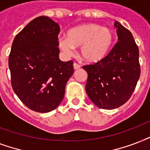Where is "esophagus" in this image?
<instances>
[{
    "label": "esophagus",
    "instance_id": "obj_1",
    "mask_svg": "<svg viewBox=\"0 0 150 150\" xmlns=\"http://www.w3.org/2000/svg\"><path fill=\"white\" fill-rule=\"evenodd\" d=\"M73 66H74V69H79V68H81V65L77 63L73 64Z\"/></svg>",
    "mask_w": 150,
    "mask_h": 150
}]
</instances>
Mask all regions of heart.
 <instances>
[{
  "mask_svg": "<svg viewBox=\"0 0 150 150\" xmlns=\"http://www.w3.org/2000/svg\"><path fill=\"white\" fill-rule=\"evenodd\" d=\"M114 36L108 28L96 23H88L70 29L66 37H60L58 44L67 55L74 53V47L81 48V55L89 63H98L109 54Z\"/></svg>",
  "mask_w": 150,
  "mask_h": 150,
  "instance_id": "1",
  "label": "heart"
}]
</instances>
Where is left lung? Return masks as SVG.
<instances>
[{"mask_svg": "<svg viewBox=\"0 0 150 150\" xmlns=\"http://www.w3.org/2000/svg\"><path fill=\"white\" fill-rule=\"evenodd\" d=\"M118 41L103 61L86 64L88 73L86 91L94 104L112 110L125 104L132 95L140 77L139 50L128 29L118 22Z\"/></svg>", "mask_w": 150, "mask_h": 150, "instance_id": "left-lung-1", "label": "left lung"}]
</instances>
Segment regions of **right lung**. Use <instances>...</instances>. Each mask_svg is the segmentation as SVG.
I'll list each match as a JSON object with an SVG mask.
<instances>
[{"mask_svg":"<svg viewBox=\"0 0 150 150\" xmlns=\"http://www.w3.org/2000/svg\"><path fill=\"white\" fill-rule=\"evenodd\" d=\"M60 26L47 16L29 22L14 39L8 66L11 86L20 100L34 111L57 107L74 72L73 61L59 59Z\"/></svg>","mask_w":150,"mask_h":150,"instance_id":"obj_1","label":"right lung"}]
</instances>
